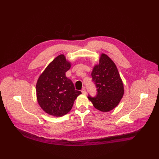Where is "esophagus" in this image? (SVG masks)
I'll return each mask as SVG.
<instances>
[{
    "mask_svg": "<svg viewBox=\"0 0 159 159\" xmlns=\"http://www.w3.org/2000/svg\"><path fill=\"white\" fill-rule=\"evenodd\" d=\"M81 91H82V93L84 94H86V93H87L86 90H85V87H84V88L82 89Z\"/></svg>",
    "mask_w": 159,
    "mask_h": 159,
    "instance_id": "1",
    "label": "esophagus"
}]
</instances>
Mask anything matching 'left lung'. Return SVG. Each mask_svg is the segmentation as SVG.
Returning a JSON list of instances; mask_svg holds the SVG:
<instances>
[{
  "label": "left lung",
  "mask_w": 159,
  "mask_h": 159,
  "mask_svg": "<svg viewBox=\"0 0 159 159\" xmlns=\"http://www.w3.org/2000/svg\"><path fill=\"white\" fill-rule=\"evenodd\" d=\"M91 75L97 88L95 97L88 96L93 106L102 112H108L116 107L123 98L124 87L115 63L102 53Z\"/></svg>",
  "instance_id": "8db88e82"
}]
</instances>
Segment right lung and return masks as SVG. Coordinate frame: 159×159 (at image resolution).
I'll return each mask as SVG.
<instances>
[{
    "label": "right lung",
    "mask_w": 159,
    "mask_h": 159,
    "mask_svg": "<svg viewBox=\"0 0 159 159\" xmlns=\"http://www.w3.org/2000/svg\"><path fill=\"white\" fill-rule=\"evenodd\" d=\"M70 63L63 55L56 57L39 76L36 86L37 100L40 107L48 114L62 116L69 112L74 101L81 93L75 89L65 73Z\"/></svg>",
    "instance_id": "obj_1"
}]
</instances>
